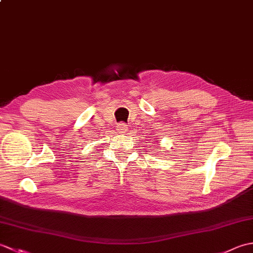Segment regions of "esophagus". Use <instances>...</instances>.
I'll list each match as a JSON object with an SVG mask.
<instances>
[{"label": "esophagus", "mask_w": 253, "mask_h": 253, "mask_svg": "<svg viewBox=\"0 0 253 253\" xmlns=\"http://www.w3.org/2000/svg\"><path fill=\"white\" fill-rule=\"evenodd\" d=\"M116 130L120 133H125L128 130V127L125 123H118L116 125Z\"/></svg>", "instance_id": "esophagus-1"}]
</instances>
